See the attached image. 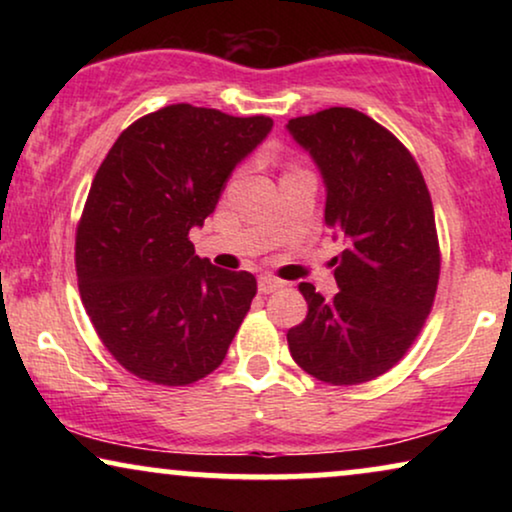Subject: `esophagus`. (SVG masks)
Returning a JSON list of instances; mask_svg holds the SVG:
<instances>
[{
	"label": "esophagus",
	"instance_id": "esophagus-1",
	"mask_svg": "<svg viewBox=\"0 0 512 512\" xmlns=\"http://www.w3.org/2000/svg\"><path fill=\"white\" fill-rule=\"evenodd\" d=\"M282 286H284V282H282V279H277V277H270V275L258 277V291H261V293H272V291L282 289Z\"/></svg>",
	"mask_w": 512,
	"mask_h": 512
}]
</instances>
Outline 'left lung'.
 Masks as SVG:
<instances>
[{
  "label": "left lung",
  "instance_id": "8db88e82",
  "mask_svg": "<svg viewBox=\"0 0 512 512\" xmlns=\"http://www.w3.org/2000/svg\"><path fill=\"white\" fill-rule=\"evenodd\" d=\"M286 128L324 177L326 226L347 240L333 258L340 291L331 300L310 282L298 286L307 317L286 333L289 352L326 384L370 382L408 354L436 300L431 193L412 153L361 111L331 107Z\"/></svg>",
  "mask_w": 512,
  "mask_h": 512
}]
</instances>
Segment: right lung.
<instances>
[{"label": "right lung", "instance_id": "right-lung-1", "mask_svg": "<svg viewBox=\"0 0 512 512\" xmlns=\"http://www.w3.org/2000/svg\"><path fill=\"white\" fill-rule=\"evenodd\" d=\"M270 128V116L170 104L102 160L76 226V277L102 345L139 380L186 387L226 359L256 277L195 256L188 233Z\"/></svg>", "mask_w": 512, "mask_h": 512}]
</instances>
